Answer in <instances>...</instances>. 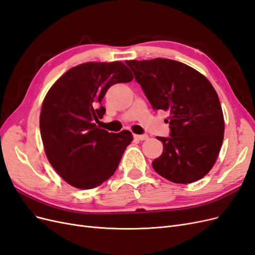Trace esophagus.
I'll return each mask as SVG.
<instances>
[{
	"mask_svg": "<svg viewBox=\"0 0 255 255\" xmlns=\"http://www.w3.org/2000/svg\"><path fill=\"white\" fill-rule=\"evenodd\" d=\"M134 137H135V139H137V140H145V139H148V135H134Z\"/></svg>",
	"mask_w": 255,
	"mask_h": 255,
	"instance_id": "34e87169",
	"label": "esophagus"
}]
</instances>
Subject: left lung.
<instances>
[{
  "instance_id": "left-lung-1",
  "label": "left lung",
  "mask_w": 255,
  "mask_h": 255,
  "mask_svg": "<svg viewBox=\"0 0 255 255\" xmlns=\"http://www.w3.org/2000/svg\"><path fill=\"white\" fill-rule=\"evenodd\" d=\"M153 110L169 112L170 137L152 166L159 175L189 184L210 172L225 134V119L217 92L203 74L167 58L127 60Z\"/></svg>"
}]
</instances>
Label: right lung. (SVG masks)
Wrapping results in <instances>:
<instances>
[{"label":"right lung","mask_w":255,"mask_h":255,"mask_svg":"<svg viewBox=\"0 0 255 255\" xmlns=\"http://www.w3.org/2000/svg\"><path fill=\"white\" fill-rule=\"evenodd\" d=\"M132 80L122 61H89L69 69L45 95L39 119L44 152L71 186L95 188L115 173L133 135L109 133L95 123L105 114L101 101L109 88Z\"/></svg>","instance_id":"1"}]
</instances>
